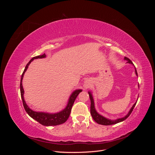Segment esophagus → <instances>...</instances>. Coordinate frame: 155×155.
Instances as JSON below:
<instances>
[{
	"instance_id": "34e87169",
	"label": "esophagus",
	"mask_w": 155,
	"mask_h": 155,
	"mask_svg": "<svg viewBox=\"0 0 155 155\" xmlns=\"http://www.w3.org/2000/svg\"><path fill=\"white\" fill-rule=\"evenodd\" d=\"M91 83L89 82V81H85V83H84V84H83V87H84V88H88L89 87L91 86Z\"/></svg>"
}]
</instances>
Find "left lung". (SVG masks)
Returning a JSON list of instances; mask_svg holds the SVG:
<instances>
[{
	"label": "left lung",
	"mask_w": 155,
	"mask_h": 155,
	"mask_svg": "<svg viewBox=\"0 0 155 155\" xmlns=\"http://www.w3.org/2000/svg\"><path fill=\"white\" fill-rule=\"evenodd\" d=\"M124 60L127 61V63H129V64H131L133 65V62L131 61L129 58L125 57ZM134 68H135V74L138 76L137 71V69H136L135 67H134ZM138 88H139V85H138ZM88 95H89V97H90V100H91V114L92 115V117L93 118L94 120L96 123H97L98 124H100V125H113V124H118V123H120V122H121V121H124L129 116V115L131 114V112H132V111H133V110L136 104H137V101H136V103H134V104L132 106V107L130 108V109L129 110L127 114L125 115L124 117H123V118H117L116 120H110V119L105 118V116L101 115L100 114L98 113V112L96 111V110L95 109L94 101V99H93L92 93H91V91H88Z\"/></svg>",
	"instance_id": "obj_1"
}]
</instances>
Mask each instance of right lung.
<instances>
[{
    "label": "right lung",
    "instance_id": "right-lung-1",
    "mask_svg": "<svg viewBox=\"0 0 155 155\" xmlns=\"http://www.w3.org/2000/svg\"><path fill=\"white\" fill-rule=\"evenodd\" d=\"M46 57V55L45 54L43 55L35 56V57L33 58L28 62V63L26 64L24 72H23L22 74L21 79V83H20L21 95V98L23 103V106H24L25 109L28 113V114L31 118L36 120L37 121H38V122L41 125H45V126L58 125L64 123L65 121L68 120V117L70 114V112H71V109H72L75 100H76V97L78 96L79 94L81 92H82V90L81 89H76V90H75L71 94V95L70 96L66 107H65L63 110H61L58 112H56V113H50V112H37V111L31 110L30 108L27 105L26 103L25 100V98H24L25 91H24V88H23V87H22V79H23V77H24L25 73L26 72L31 61H33L36 59L45 58Z\"/></svg>",
    "mask_w": 155,
    "mask_h": 155
}]
</instances>
